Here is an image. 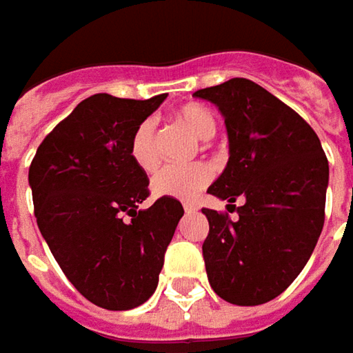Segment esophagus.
<instances>
[{
    "label": "esophagus",
    "instance_id": "esophagus-1",
    "mask_svg": "<svg viewBox=\"0 0 353 353\" xmlns=\"http://www.w3.org/2000/svg\"><path fill=\"white\" fill-rule=\"evenodd\" d=\"M183 209H185V213H192V211H195V205L190 203V201H185V203H183Z\"/></svg>",
    "mask_w": 353,
    "mask_h": 353
}]
</instances>
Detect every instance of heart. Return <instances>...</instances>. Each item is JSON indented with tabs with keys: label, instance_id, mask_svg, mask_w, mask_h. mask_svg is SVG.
<instances>
[{
	"label": "heart",
	"instance_id": "obj_1",
	"mask_svg": "<svg viewBox=\"0 0 353 353\" xmlns=\"http://www.w3.org/2000/svg\"><path fill=\"white\" fill-rule=\"evenodd\" d=\"M176 118L199 140H209L215 136L217 120L211 114V110L201 104H185L177 108ZM130 156L142 172L156 170L160 161V148H158V134L154 120L148 118L136 126L130 140ZM211 179H213V170L207 163H193L185 168L165 165L152 177V192L158 197L192 199L201 190H205Z\"/></svg>",
	"mask_w": 353,
	"mask_h": 353
}]
</instances>
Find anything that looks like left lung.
Instances as JSON below:
<instances>
[{
	"mask_svg": "<svg viewBox=\"0 0 353 353\" xmlns=\"http://www.w3.org/2000/svg\"><path fill=\"white\" fill-rule=\"evenodd\" d=\"M193 97L219 106L229 161L207 193L243 205L237 219L203 209L207 279L223 300L256 306L284 292L308 263L324 227L328 160L310 124L249 79Z\"/></svg>",
	"mask_w": 353,
	"mask_h": 353,
	"instance_id": "left-lung-1",
	"label": "left lung"
}]
</instances>
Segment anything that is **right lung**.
Masks as SVG:
<instances>
[{
  "instance_id": "obj_1",
  "label": "right lung",
  "mask_w": 353,
  "mask_h": 353,
  "mask_svg": "<svg viewBox=\"0 0 353 353\" xmlns=\"http://www.w3.org/2000/svg\"><path fill=\"white\" fill-rule=\"evenodd\" d=\"M168 94L85 99L41 142L29 168L39 231L72 286L106 310L144 304L183 207L160 197L130 156L132 134Z\"/></svg>"
}]
</instances>
